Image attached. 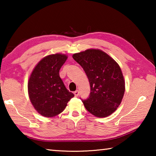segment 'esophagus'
I'll list each match as a JSON object with an SVG mask.
<instances>
[{
  "label": "esophagus",
  "mask_w": 156,
  "mask_h": 156,
  "mask_svg": "<svg viewBox=\"0 0 156 156\" xmlns=\"http://www.w3.org/2000/svg\"><path fill=\"white\" fill-rule=\"evenodd\" d=\"M73 94H74V96L76 97H77L79 95V91H75L74 92H73Z\"/></svg>",
  "instance_id": "1"
}]
</instances>
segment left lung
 <instances>
[{"label": "left lung", "mask_w": 156, "mask_h": 156, "mask_svg": "<svg viewBox=\"0 0 156 156\" xmlns=\"http://www.w3.org/2000/svg\"><path fill=\"white\" fill-rule=\"evenodd\" d=\"M72 57L83 67L90 84L89 96L82 100L84 107L96 117L112 114L120 105L125 90L120 66L100 49H87Z\"/></svg>", "instance_id": "1"}]
</instances>
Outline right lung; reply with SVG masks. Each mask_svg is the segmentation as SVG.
Returning a JSON list of instances; mask_svg holds the SVG:
<instances>
[{
    "instance_id": "1",
    "label": "right lung",
    "mask_w": 156,
    "mask_h": 156,
    "mask_svg": "<svg viewBox=\"0 0 156 156\" xmlns=\"http://www.w3.org/2000/svg\"><path fill=\"white\" fill-rule=\"evenodd\" d=\"M67 59L65 54H56L43 58L34 67L28 82L31 104L44 117H54L62 112L74 96L60 78L59 71Z\"/></svg>"
}]
</instances>
